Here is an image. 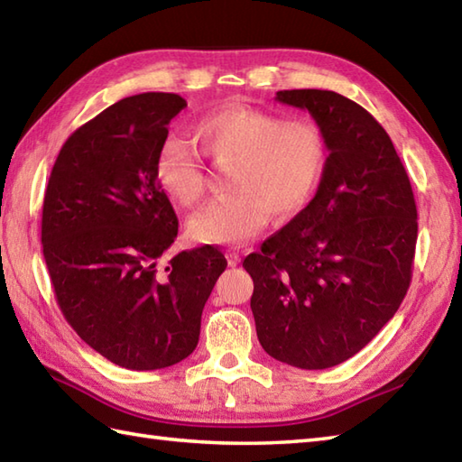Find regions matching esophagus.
<instances>
[{
	"label": "esophagus",
	"instance_id": "esophagus-1",
	"mask_svg": "<svg viewBox=\"0 0 462 462\" xmlns=\"http://www.w3.org/2000/svg\"><path fill=\"white\" fill-rule=\"evenodd\" d=\"M226 258H228V263H230L232 268L238 266V263H240V252L236 248H230L228 252H226Z\"/></svg>",
	"mask_w": 462,
	"mask_h": 462
}]
</instances>
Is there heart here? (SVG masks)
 Segmentation results:
<instances>
[{
  "mask_svg": "<svg viewBox=\"0 0 462 462\" xmlns=\"http://www.w3.org/2000/svg\"><path fill=\"white\" fill-rule=\"evenodd\" d=\"M196 141L216 164H230V196L196 212L189 230L208 244H242L268 224L270 214L288 220L316 194L329 154L328 134L313 119L282 115L246 105H226L194 125ZM156 179L182 206L206 194V169L194 146L169 136L156 154Z\"/></svg>",
  "mask_w": 462,
  "mask_h": 462,
  "instance_id": "1",
  "label": "heart"
}]
</instances>
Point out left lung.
Instances as JSON below:
<instances>
[{
    "mask_svg": "<svg viewBox=\"0 0 462 462\" xmlns=\"http://www.w3.org/2000/svg\"><path fill=\"white\" fill-rule=\"evenodd\" d=\"M329 143L311 202L246 256L263 351L300 369L356 356L395 316L411 283L417 204L385 129L356 101L319 89L278 91Z\"/></svg>",
    "mask_w": 462,
    "mask_h": 462,
    "instance_id": "8db88e82",
    "label": "left lung"
}]
</instances>
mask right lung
Segmentation results:
<instances>
[{
	"label": "right lung",
	"instance_id": "right-lung-1",
	"mask_svg": "<svg viewBox=\"0 0 462 462\" xmlns=\"http://www.w3.org/2000/svg\"><path fill=\"white\" fill-rule=\"evenodd\" d=\"M184 106L174 93L111 105L65 141L45 190L42 244L59 308L87 346L133 371L190 356L228 266L210 244L164 260L179 218L156 154Z\"/></svg>",
	"mask_w": 462,
	"mask_h": 462
}]
</instances>
